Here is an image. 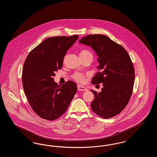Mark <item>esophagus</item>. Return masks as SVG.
<instances>
[{
    "instance_id": "34e87169",
    "label": "esophagus",
    "mask_w": 157,
    "mask_h": 157,
    "mask_svg": "<svg viewBox=\"0 0 157 157\" xmlns=\"http://www.w3.org/2000/svg\"><path fill=\"white\" fill-rule=\"evenodd\" d=\"M78 90H79V91H86L87 90V88L83 86L82 85H78Z\"/></svg>"
}]
</instances>
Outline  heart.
<instances>
[{"mask_svg": "<svg viewBox=\"0 0 157 157\" xmlns=\"http://www.w3.org/2000/svg\"><path fill=\"white\" fill-rule=\"evenodd\" d=\"M89 54H91V53L90 51H88V50H85V49H83L81 50L79 52V56H85ZM72 78L73 79H74L76 81L78 82H83L84 81V75L81 74V73H78V72H76L74 75H72Z\"/></svg>", "mask_w": 157, "mask_h": 157, "instance_id": "b5f03b06", "label": "heart"}]
</instances>
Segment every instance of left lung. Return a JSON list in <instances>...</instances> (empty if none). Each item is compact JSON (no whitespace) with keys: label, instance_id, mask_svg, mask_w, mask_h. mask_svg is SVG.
<instances>
[{"label":"left lung","instance_id":"obj_1","mask_svg":"<svg viewBox=\"0 0 157 157\" xmlns=\"http://www.w3.org/2000/svg\"><path fill=\"white\" fill-rule=\"evenodd\" d=\"M79 42L90 46L98 56L99 72L92 78L93 85L102 83L101 92L91 90L94 99L90 106L98 116L108 119L126 107L132 95L134 67L123 46L104 35H90Z\"/></svg>","mask_w":157,"mask_h":157}]
</instances>
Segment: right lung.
<instances>
[{"label": "right lung", "mask_w": 157, "mask_h": 157, "mask_svg": "<svg viewBox=\"0 0 157 157\" xmlns=\"http://www.w3.org/2000/svg\"><path fill=\"white\" fill-rule=\"evenodd\" d=\"M78 37L75 35L47 38L30 51L25 61L23 90L32 109L43 119L59 118L77 91L75 82L69 81L58 85L53 77L62 68L66 53Z\"/></svg>", "instance_id": "add662e5"}]
</instances>
